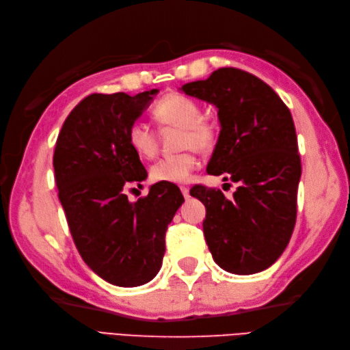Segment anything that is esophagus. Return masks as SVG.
<instances>
[{"mask_svg": "<svg viewBox=\"0 0 350 350\" xmlns=\"http://www.w3.org/2000/svg\"><path fill=\"white\" fill-rule=\"evenodd\" d=\"M181 193L185 198H189V189L187 187H181Z\"/></svg>", "mask_w": 350, "mask_h": 350, "instance_id": "34e87169", "label": "esophagus"}]
</instances>
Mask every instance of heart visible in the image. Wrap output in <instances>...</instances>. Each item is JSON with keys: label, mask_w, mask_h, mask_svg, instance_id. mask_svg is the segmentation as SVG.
Wrapping results in <instances>:
<instances>
[{"label": "heart", "mask_w": 350, "mask_h": 350, "mask_svg": "<svg viewBox=\"0 0 350 350\" xmlns=\"http://www.w3.org/2000/svg\"><path fill=\"white\" fill-rule=\"evenodd\" d=\"M153 116L159 124L181 129L179 146L185 150L159 159L150 167V178L154 183L184 184L198 167L195 147L206 150L213 143V126L201 118L200 107L193 99L179 93H171L159 100L153 109ZM126 142L140 157L150 159L156 154V134L143 121L130 124L126 130Z\"/></svg>", "instance_id": "heart-1"}]
</instances>
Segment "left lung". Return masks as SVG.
I'll list each match as a JSON object with an SVG mask.
<instances>
[{"instance_id": "obj_1", "label": "left lung", "mask_w": 350, "mask_h": 350, "mask_svg": "<svg viewBox=\"0 0 350 350\" xmlns=\"http://www.w3.org/2000/svg\"><path fill=\"white\" fill-rule=\"evenodd\" d=\"M179 90L217 108L220 133L207 172L239 184L230 200L203 185L189 191L206 206L211 256L232 274L266 270L296 221L301 157L291 111L269 84L238 68H219Z\"/></svg>"}]
</instances>
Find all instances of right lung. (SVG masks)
I'll use <instances>...</instances> for the list:
<instances>
[{"mask_svg": "<svg viewBox=\"0 0 350 350\" xmlns=\"http://www.w3.org/2000/svg\"><path fill=\"white\" fill-rule=\"evenodd\" d=\"M157 89L130 96L93 93L62 125L54 152L58 198L84 262L111 284L134 288L162 267L165 234L184 197L174 184H154L134 203L125 194L147 171L126 130L149 108Z\"/></svg>", "mask_w": 350, "mask_h": 350, "instance_id": "obj_1", "label": "right lung"}]
</instances>
